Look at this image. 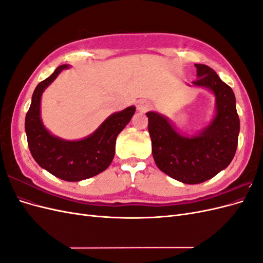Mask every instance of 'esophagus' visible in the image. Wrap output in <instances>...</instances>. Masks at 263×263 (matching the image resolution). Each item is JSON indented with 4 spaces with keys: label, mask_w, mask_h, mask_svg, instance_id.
<instances>
[{
    "label": "esophagus",
    "mask_w": 263,
    "mask_h": 263,
    "mask_svg": "<svg viewBox=\"0 0 263 263\" xmlns=\"http://www.w3.org/2000/svg\"><path fill=\"white\" fill-rule=\"evenodd\" d=\"M151 108H153V104L147 101H140L137 104V109L140 110V112H147V110H150Z\"/></svg>",
    "instance_id": "34e87169"
}]
</instances>
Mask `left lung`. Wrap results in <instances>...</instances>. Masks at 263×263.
Listing matches in <instances>:
<instances>
[{
	"instance_id": "obj_1",
	"label": "left lung",
	"mask_w": 263,
	"mask_h": 263,
	"mask_svg": "<svg viewBox=\"0 0 263 263\" xmlns=\"http://www.w3.org/2000/svg\"><path fill=\"white\" fill-rule=\"evenodd\" d=\"M195 67L198 79L193 84L211 90L216 98V115L209 126L195 136L185 137L174 129L165 116L146 113L157 166L185 184H198L226 169L236 154L240 129L232 87L209 66Z\"/></svg>"
}]
</instances>
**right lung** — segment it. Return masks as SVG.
Instances as JSON below:
<instances>
[{"mask_svg":"<svg viewBox=\"0 0 263 263\" xmlns=\"http://www.w3.org/2000/svg\"><path fill=\"white\" fill-rule=\"evenodd\" d=\"M68 65L38 83L25 117L28 147L35 161L52 176L69 182L92 178L108 168L115 155L118 134L130 122L136 107L129 106L107 117L90 136L77 141L63 140L45 128L41 118L42 94Z\"/></svg>","mask_w":263,"mask_h":263,"instance_id":"obj_1","label":"right lung"}]
</instances>
